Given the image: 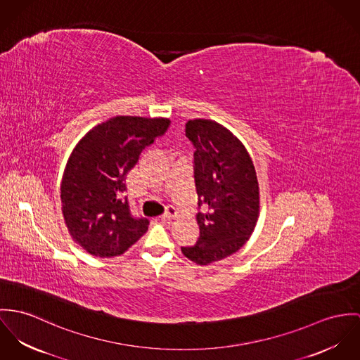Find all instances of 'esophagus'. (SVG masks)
I'll return each instance as SVG.
<instances>
[{"instance_id": "1", "label": "esophagus", "mask_w": 360, "mask_h": 360, "mask_svg": "<svg viewBox=\"0 0 360 360\" xmlns=\"http://www.w3.org/2000/svg\"><path fill=\"white\" fill-rule=\"evenodd\" d=\"M175 215H176V210L172 205H168L165 208V212L161 215L160 219L162 222H169Z\"/></svg>"}]
</instances>
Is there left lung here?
Returning <instances> with one entry per match:
<instances>
[{
	"mask_svg": "<svg viewBox=\"0 0 360 360\" xmlns=\"http://www.w3.org/2000/svg\"><path fill=\"white\" fill-rule=\"evenodd\" d=\"M185 135L195 148L200 235L195 245L181 250L191 261L208 265L236 252L251 236L259 211L258 181L245 148L218 122L189 120Z\"/></svg>",
	"mask_w": 360,
	"mask_h": 360,
	"instance_id": "8db88e82",
	"label": "left lung"
}]
</instances>
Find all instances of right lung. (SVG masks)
I'll return each instance as SVG.
<instances>
[{
    "instance_id": "obj_1",
    "label": "right lung",
    "mask_w": 360,
    "mask_h": 360,
    "mask_svg": "<svg viewBox=\"0 0 360 360\" xmlns=\"http://www.w3.org/2000/svg\"><path fill=\"white\" fill-rule=\"evenodd\" d=\"M169 124L117 116L94 127L75 148L62 179V211L70 235L89 254L121 255L148 231L149 219L131 212L125 176Z\"/></svg>"
}]
</instances>
